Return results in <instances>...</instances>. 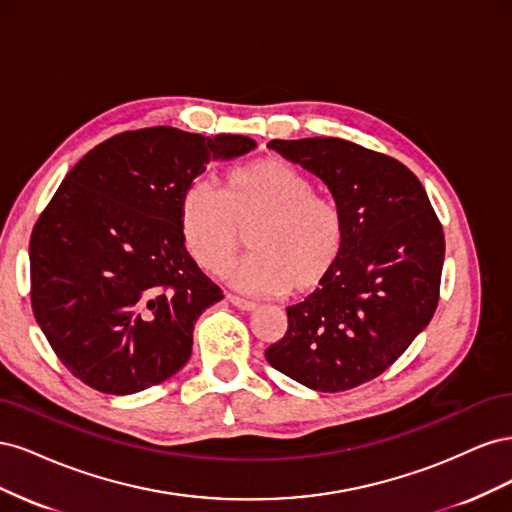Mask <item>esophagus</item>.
I'll use <instances>...</instances> for the list:
<instances>
[{
  "label": "esophagus",
  "instance_id": "esophagus-1",
  "mask_svg": "<svg viewBox=\"0 0 512 512\" xmlns=\"http://www.w3.org/2000/svg\"><path fill=\"white\" fill-rule=\"evenodd\" d=\"M226 299L235 305V307H239L241 312H254L256 309V303L254 301H247V299H241V297H237V294H226Z\"/></svg>",
  "mask_w": 512,
  "mask_h": 512
}]
</instances>
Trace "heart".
<instances>
[{
  "instance_id": "b5f03b06",
  "label": "heart",
  "mask_w": 512,
  "mask_h": 512,
  "mask_svg": "<svg viewBox=\"0 0 512 512\" xmlns=\"http://www.w3.org/2000/svg\"><path fill=\"white\" fill-rule=\"evenodd\" d=\"M252 226V254L228 273L232 284L252 294H312L329 280L346 247L342 209L316 194L303 170L280 158L230 168L222 192L196 183L181 196L183 247L211 275L230 265L241 230Z\"/></svg>"
}]
</instances>
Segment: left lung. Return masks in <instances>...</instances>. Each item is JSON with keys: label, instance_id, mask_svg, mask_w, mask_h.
Instances as JSON below:
<instances>
[{"label": "left lung", "instance_id": "1", "mask_svg": "<svg viewBox=\"0 0 512 512\" xmlns=\"http://www.w3.org/2000/svg\"><path fill=\"white\" fill-rule=\"evenodd\" d=\"M269 147L327 183L346 247L329 280L286 307L288 331L265 356L307 389H354L389 369L436 312L442 224L421 181L391 156L331 136Z\"/></svg>", "mask_w": 512, "mask_h": 512}]
</instances>
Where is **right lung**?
<instances>
[{
	"instance_id": "add662e5",
	"label": "right lung",
	"mask_w": 512,
	"mask_h": 512,
	"mask_svg": "<svg viewBox=\"0 0 512 512\" xmlns=\"http://www.w3.org/2000/svg\"><path fill=\"white\" fill-rule=\"evenodd\" d=\"M256 143L170 126L121 132L61 181L29 241L32 307L74 378L132 395L188 363L198 316L222 290L185 252L179 203L209 162Z\"/></svg>"
}]
</instances>
